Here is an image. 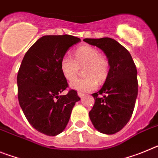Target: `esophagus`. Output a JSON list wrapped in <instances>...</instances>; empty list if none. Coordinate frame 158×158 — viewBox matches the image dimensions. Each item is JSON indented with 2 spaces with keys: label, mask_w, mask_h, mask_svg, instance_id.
<instances>
[{
  "label": "esophagus",
  "mask_w": 158,
  "mask_h": 158,
  "mask_svg": "<svg viewBox=\"0 0 158 158\" xmlns=\"http://www.w3.org/2000/svg\"><path fill=\"white\" fill-rule=\"evenodd\" d=\"M77 95H78V96H79V97H81H81H83L84 96H85V93H81V92H78L77 93Z\"/></svg>",
  "instance_id": "34e87169"
}]
</instances>
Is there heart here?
Listing matches in <instances>:
<instances>
[{
  "mask_svg": "<svg viewBox=\"0 0 158 158\" xmlns=\"http://www.w3.org/2000/svg\"><path fill=\"white\" fill-rule=\"evenodd\" d=\"M85 66L84 75L86 77L73 81L69 86L79 92H92L97 88L98 81L102 83L105 81L108 73V62L97 49L89 45L81 46L75 51V59L66 54L60 62V69L68 81L75 79L80 68Z\"/></svg>",
  "mask_w": 158,
  "mask_h": 158,
  "instance_id": "1",
  "label": "heart"
}]
</instances>
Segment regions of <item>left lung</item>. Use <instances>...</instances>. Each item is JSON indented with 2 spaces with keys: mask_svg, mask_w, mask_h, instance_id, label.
Segmentation results:
<instances>
[{
  "mask_svg": "<svg viewBox=\"0 0 158 158\" xmlns=\"http://www.w3.org/2000/svg\"><path fill=\"white\" fill-rule=\"evenodd\" d=\"M104 51L110 66L103 87L92 94L95 99L89 118L96 130L113 135L129 122L138 96L137 69L129 51L111 38L85 39Z\"/></svg>",
  "mask_w": 158,
  "mask_h": 158,
  "instance_id": "left-lung-1",
  "label": "left lung"
}]
</instances>
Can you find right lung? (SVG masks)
Masks as SVG:
<instances>
[{
	"instance_id": "add662e5",
	"label": "right lung",
	"mask_w": 158,
	"mask_h": 158,
	"mask_svg": "<svg viewBox=\"0 0 158 158\" xmlns=\"http://www.w3.org/2000/svg\"><path fill=\"white\" fill-rule=\"evenodd\" d=\"M81 42L69 35H44L25 54L17 75L18 100L29 123L41 133L55 136L65 130L73 107L81 100L68 87L60 62L70 47Z\"/></svg>"
}]
</instances>
